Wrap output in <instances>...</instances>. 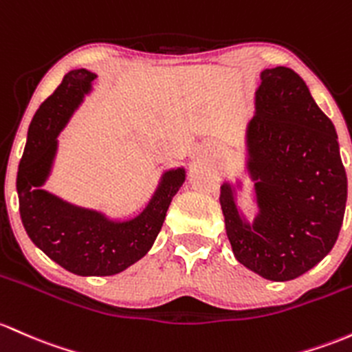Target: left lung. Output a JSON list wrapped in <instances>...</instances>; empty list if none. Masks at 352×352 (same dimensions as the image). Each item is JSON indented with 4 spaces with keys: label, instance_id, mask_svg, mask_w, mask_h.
<instances>
[{
    "label": "left lung",
    "instance_id": "left-lung-1",
    "mask_svg": "<svg viewBox=\"0 0 352 352\" xmlns=\"http://www.w3.org/2000/svg\"><path fill=\"white\" fill-rule=\"evenodd\" d=\"M245 145L258 210L249 222L232 184L223 182L227 237L247 269L276 283L292 280L331 252L344 219L347 177L336 129L294 69L265 68Z\"/></svg>",
    "mask_w": 352,
    "mask_h": 352
}]
</instances>
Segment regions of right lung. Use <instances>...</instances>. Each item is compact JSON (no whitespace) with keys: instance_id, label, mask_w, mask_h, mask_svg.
<instances>
[{"instance_id":"obj_1","label":"right lung","mask_w":352,"mask_h":352,"mask_svg":"<svg viewBox=\"0 0 352 352\" xmlns=\"http://www.w3.org/2000/svg\"><path fill=\"white\" fill-rule=\"evenodd\" d=\"M95 73L72 69L34 113L19 162V215L33 244L76 276H113L140 261L155 242L185 168L162 173L157 190L137 217L111 220L103 212L73 206L41 188L52 173L58 135L91 91Z\"/></svg>"}]
</instances>
